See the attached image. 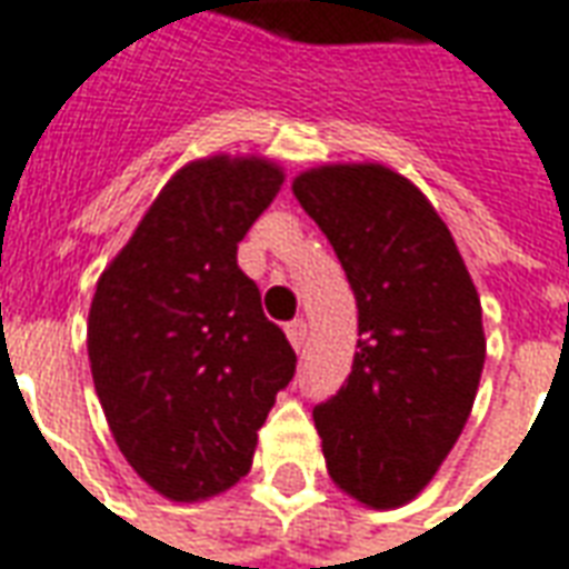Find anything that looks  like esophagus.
I'll return each instance as SVG.
<instances>
[{
    "label": "esophagus",
    "mask_w": 569,
    "mask_h": 569,
    "mask_svg": "<svg viewBox=\"0 0 569 569\" xmlns=\"http://www.w3.org/2000/svg\"><path fill=\"white\" fill-rule=\"evenodd\" d=\"M284 335L291 340L293 350H300V347L307 343V322H303V319H293V322L284 328Z\"/></svg>",
    "instance_id": "obj_1"
}]
</instances>
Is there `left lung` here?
Listing matches in <instances>:
<instances>
[{
    "instance_id": "obj_1",
    "label": "left lung",
    "mask_w": 569,
    "mask_h": 569,
    "mask_svg": "<svg viewBox=\"0 0 569 569\" xmlns=\"http://www.w3.org/2000/svg\"><path fill=\"white\" fill-rule=\"evenodd\" d=\"M359 307L347 383L316 406L328 473L375 511L440 471L477 399L487 337L471 272L421 188L383 163H325L293 179Z\"/></svg>"
}]
</instances>
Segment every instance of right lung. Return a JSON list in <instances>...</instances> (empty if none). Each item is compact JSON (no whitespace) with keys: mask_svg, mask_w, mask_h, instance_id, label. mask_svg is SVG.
I'll return each instance as SVG.
<instances>
[{"mask_svg":"<svg viewBox=\"0 0 569 569\" xmlns=\"http://www.w3.org/2000/svg\"><path fill=\"white\" fill-rule=\"evenodd\" d=\"M281 182L257 154L191 160L98 278L86 337L96 393L123 458L163 499L232 489L293 378L288 337L238 269V241Z\"/></svg>","mask_w":569,"mask_h":569,"instance_id":"obj_1","label":"right lung"}]
</instances>
